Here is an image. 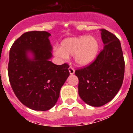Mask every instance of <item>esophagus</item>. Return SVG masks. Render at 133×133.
<instances>
[{
	"label": "esophagus",
	"instance_id": "34e87169",
	"mask_svg": "<svg viewBox=\"0 0 133 133\" xmlns=\"http://www.w3.org/2000/svg\"><path fill=\"white\" fill-rule=\"evenodd\" d=\"M69 70L70 75H73V74L75 73V69H74V68L72 67V66H69Z\"/></svg>",
	"mask_w": 133,
	"mask_h": 133
}]
</instances>
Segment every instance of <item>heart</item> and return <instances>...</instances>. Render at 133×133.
Returning a JSON list of instances; mask_svg holds the SVG:
<instances>
[{
    "label": "heart",
    "instance_id": "obj_1",
    "mask_svg": "<svg viewBox=\"0 0 133 133\" xmlns=\"http://www.w3.org/2000/svg\"><path fill=\"white\" fill-rule=\"evenodd\" d=\"M98 50V43L94 36H80L63 40L61 47H55L54 54L61 59L74 56L78 65L86 66L94 61Z\"/></svg>",
    "mask_w": 133,
    "mask_h": 133
}]
</instances>
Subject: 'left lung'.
Masks as SVG:
<instances>
[{
	"mask_svg": "<svg viewBox=\"0 0 133 133\" xmlns=\"http://www.w3.org/2000/svg\"><path fill=\"white\" fill-rule=\"evenodd\" d=\"M101 31L103 49L92 63L75 70L78 95L84 103L92 107H101L110 101L121 87L124 75L119 39L105 29Z\"/></svg>",
	"mask_w": 133,
	"mask_h": 133,
	"instance_id": "left-lung-1",
	"label": "left lung"
}]
</instances>
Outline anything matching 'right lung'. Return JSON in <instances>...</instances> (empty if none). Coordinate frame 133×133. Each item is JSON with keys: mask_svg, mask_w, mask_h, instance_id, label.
Masks as SVG:
<instances>
[{"mask_svg": "<svg viewBox=\"0 0 133 133\" xmlns=\"http://www.w3.org/2000/svg\"><path fill=\"white\" fill-rule=\"evenodd\" d=\"M46 31H29L14 42L9 52L8 74L11 87L21 103L32 110L50 109L69 76L67 63L56 65L49 61L52 46ZM30 52L34 58L29 59Z\"/></svg>", "mask_w": 133, "mask_h": 133, "instance_id": "right-lung-1", "label": "right lung"}]
</instances>
